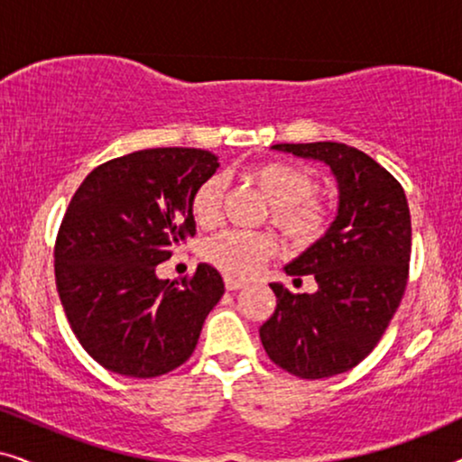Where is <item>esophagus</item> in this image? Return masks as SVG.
Listing matches in <instances>:
<instances>
[{
    "instance_id": "esophagus-1",
    "label": "esophagus",
    "mask_w": 462,
    "mask_h": 462,
    "mask_svg": "<svg viewBox=\"0 0 462 462\" xmlns=\"http://www.w3.org/2000/svg\"><path fill=\"white\" fill-rule=\"evenodd\" d=\"M244 286H245V282H242V280H236V277H225V288L226 290H239Z\"/></svg>"
}]
</instances>
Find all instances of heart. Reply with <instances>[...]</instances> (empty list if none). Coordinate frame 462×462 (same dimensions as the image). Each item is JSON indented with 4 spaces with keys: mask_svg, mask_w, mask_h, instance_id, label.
<instances>
[{
    "mask_svg": "<svg viewBox=\"0 0 462 462\" xmlns=\"http://www.w3.org/2000/svg\"><path fill=\"white\" fill-rule=\"evenodd\" d=\"M248 179L271 204V220L296 244L315 242L326 231L328 208L313 195L318 180L309 170L288 162H264L248 170ZM223 189L220 176H210L195 189L191 212L199 225H212L218 218ZM275 248L269 233L229 229L208 239L204 256L226 275L250 277Z\"/></svg>",
    "mask_w": 462,
    "mask_h": 462,
    "instance_id": "b5f03b06",
    "label": "heart"
}]
</instances>
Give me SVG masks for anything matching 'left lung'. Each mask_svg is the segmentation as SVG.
<instances>
[{
    "label": "left lung",
    "instance_id": "8db88e82",
    "mask_svg": "<svg viewBox=\"0 0 462 462\" xmlns=\"http://www.w3.org/2000/svg\"><path fill=\"white\" fill-rule=\"evenodd\" d=\"M271 149L330 168L338 189L332 225L288 263V275H313V294L269 283L275 313L261 326L267 356L290 374L328 378L374 349L408 282L412 225L406 193L387 170L343 143H280Z\"/></svg>",
    "mask_w": 462,
    "mask_h": 462
}]
</instances>
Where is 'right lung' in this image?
Returning <instances> with one entry per match:
<instances>
[{"instance_id":"add662e5","label":"right lung","mask_w":462,"mask_h":462,"mask_svg":"<svg viewBox=\"0 0 462 462\" xmlns=\"http://www.w3.org/2000/svg\"><path fill=\"white\" fill-rule=\"evenodd\" d=\"M218 166L204 149H144L94 168L75 191L56 237V288L103 368L153 378L191 357L223 277L201 263L179 286L155 269L195 236L193 193Z\"/></svg>"}]
</instances>
